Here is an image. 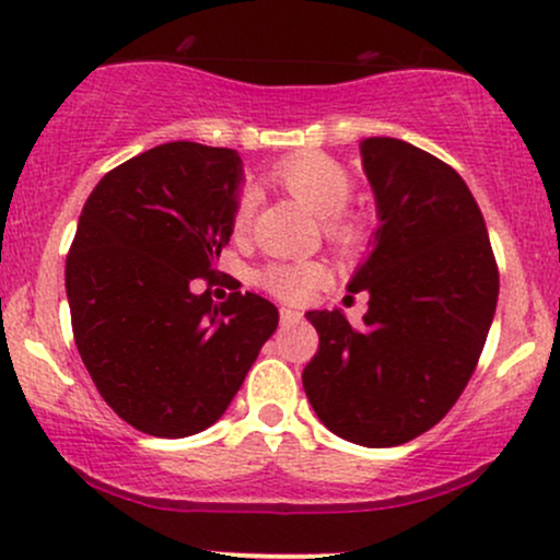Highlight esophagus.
I'll return each instance as SVG.
<instances>
[{
    "label": "esophagus",
    "mask_w": 560,
    "mask_h": 560,
    "mask_svg": "<svg viewBox=\"0 0 560 560\" xmlns=\"http://www.w3.org/2000/svg\"><path fill=\"white\" fill-rule=\"evenodd\" d=\"M279 316H281V324H294V322H300V318H303V313L292 311V308H281Z\"/></svg>",
    "instance_id": "34e87169"
}]
</instances>
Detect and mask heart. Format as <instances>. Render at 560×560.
I'll use <instances>...</instances> for the list:
<instances>
[{
    "instance_id": "1",
    "label": "heart",
    "mask_w": 560,
    "mask_h": 560,
    "mask_svg": "<svg viewBox=\"0 0 560 560\" xmlns=\"http://www.w3.org/2000/svg\"><path fill=\"white\" fill-rule=\"evenodd\" d=\"M270 180L294 196L305 210L322 218L324 233L335 247L353 249L361 238V229L346 214V207L353 194V183L342 164L324 153H300V156L284 159L270 172ZM252 223V196L244 194L233 210L231 231L233 236H247ZM327 270L322 262H276L260 273V284L270 294L290 303H300L324 281Z\"/></svg>"
}]
</instances>
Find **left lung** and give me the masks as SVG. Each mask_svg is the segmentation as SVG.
I'll return each instance as SVG.
<instances>
[{
	"label": "left lung",
	"instance_id": "obj_1",
	"mask_svg": "<svg viewBox=\"0 0 560 560\" xmlns=\"http://www.w3.org/2000/svg\"><path fill=\"white\" fill-rule=\"evenodd\" d=\"M377 231L348 292L370 294L359 327L308 311L318 353L303 372L313 411L359 446L407 444L454 407L500 294L487 223L450 164L407 140H361Z\"/></svg>",
	"mask_w": 560,
	"mask_h": 560
}]
</instances>
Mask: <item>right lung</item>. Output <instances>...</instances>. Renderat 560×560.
<instances>
[{"instance_id": "add662e5", "label": "right lung", "mask_w": 560, "mask_h": 560, "mask_svg": "<svg viewBox=\"0 0 560 560\" xmlns=\"http://www.w3.org/2000/svg\"><path fill=\"white\" fill-rule=\"evenodd\" d=\"M242 183L233 149L175 140L103 175L79 214L73 340L108 407L156 439L214 425L279 327L260 294L190 290L229 244Z\"/></svg>"}]
</instances>
